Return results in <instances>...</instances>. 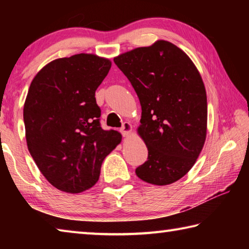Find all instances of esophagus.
Listing matches in <instances>:
<instances>
[{
    "mask_svg": "<svg viewBox=\"0 0 249 249\" xmlns=\"http://www.w3.org/2000/svg\"><path fill=\"white\" fill-rule=\"evenodd\" d=\"M132 129H133L132 124H130L129 122H124L123 126L121 127V132H122V134H123L124 137H127V136H129L130 133H132Z\"/></svg>",
    "mask_w": 249,
    "mask_h": 249,
    "instance_id": "obj_1",
    "label": "esophagus"
}]
</instances>
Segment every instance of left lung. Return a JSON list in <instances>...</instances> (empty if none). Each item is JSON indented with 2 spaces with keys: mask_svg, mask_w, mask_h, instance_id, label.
Returning a JSON list of instances; mask_svg holds the SVG:
<instances>
[{
  "mask_svg": "<svg viewBox=\"0 0 249 249\" xmlns=\"http://www.w3.org/2000/svg\"><path fill=\"white\" fill-rule=\"evenodd\" d=\"M140 99L137 133L148 159L136 175L155 185L171 184L187 175L203 148L208 102L203 80L183 50L157 40L114 58Z\"/></svg>",
  "mask_w": 249,
  "mask_h": 249,
  "instance_id": "1",
  "label": "left lung"
}]
</instances>
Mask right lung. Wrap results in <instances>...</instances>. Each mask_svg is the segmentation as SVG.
I'll list each match as a JSON object with an SVG mask.
<instances>
[{"label": "right lung", "mask_w": 249, "mask_h": 249, "mask_svg": "<svg viewBox=\"0 0 249 249\" xmlns=\"http://www.w3.org/2000/svg\"><path fill=\"white\" fill-rule=\"evenodd\" d=\"M112 62L93 53L59 58L34 77L24 104L25 136L34 161L58 190L80 193L99 180L121 133L100 126L95 91Z\"/></svg>", "instance_id": "add662e5"}]
</instances>
